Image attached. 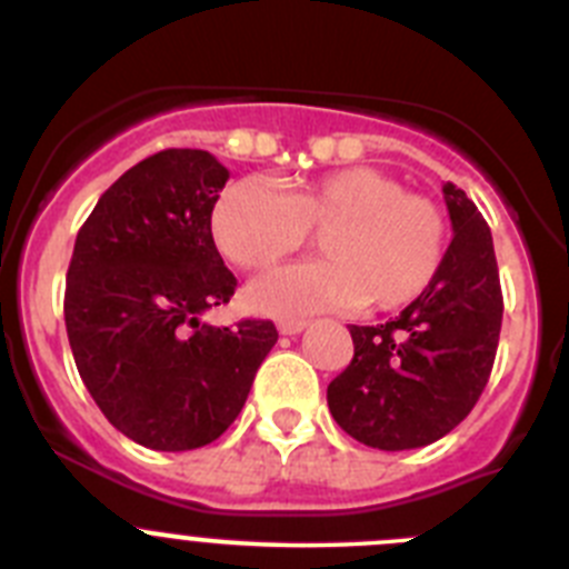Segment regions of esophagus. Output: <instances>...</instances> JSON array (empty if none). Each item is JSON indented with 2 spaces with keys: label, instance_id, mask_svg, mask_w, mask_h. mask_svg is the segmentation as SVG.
Wrapping results in <instances>:
<instances>
[{
  "label": "esophagus",
  "instance_id": "obj_1",
  "mask_svg": "<svg viewBox=\"0 0 569 569\" xmlns=\"http://www.w3.org/2000/svg\"><path fill=\"white\" fill-rule=\"evenodd\" d=\"M305 328H308V321H305V319H281L279 321V333L281 336H296V333H301Z\"/></svg>",
  "mask_w": 569,
  "mask_h": 569
}]
</instances>
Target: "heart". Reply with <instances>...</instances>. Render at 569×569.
<instances>
[{"label": "heart", "instance_id": "b5f03b06", "mask_svg": "<svg viewBox=\"0 0 569 569\" xmlns=\"http://www.w3.org/2000/svg\"><path fill=\"white\" fill-rule=\"evenodd\" d=\"M319 233L328 259L296 264L253 284L270 316L321 308L399 310L439 276L445 210L376 168H345L281 193L261 179L230 184L213 208V239L233 264L261 273Z\"/></svg>", "mask_w": 569, "mask_h": 569}]
</instances>
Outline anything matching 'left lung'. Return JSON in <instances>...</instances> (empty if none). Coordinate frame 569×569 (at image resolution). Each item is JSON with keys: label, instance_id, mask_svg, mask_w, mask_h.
Returning <instances> with one entry per match:
<instances>
[{"label": "left lung", "instance_id": "1", "mask_svg": "<svg viewBox=\"0 0 569 569\" xmlns=\"http://www.w3.org/2000/svg\"><path fill=\"white\" fill-rule=\"evenodd\" d=\"M441 193L453 241L439 276L393 321L350 325L353 361L328 387L336 425L379 450H413L450 433L496 361L505 299L490 228L465 190L447 182Z\"/></svg>", "mask_w": 569, "mask_h": 569}]
</instances>
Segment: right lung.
Returning <instances> with one entry per match:
<instances>
[{
  "label": "right lung",
  "mask_w": 569,
  "mask_h": 569,
  "mask_svg": "<svg viewBox=\"0 0 569 569\" xmlns=\"http://www.w3.org/2000/svg\"><path fill=\"white\" fill-rule=\"evenodd\" d=\"M228 179L208 150H159L104 190L70 256L64 328L79 376L104 419L150 450L219 439L279 339L268 319H199L236 290L210 230Z\"/></svg>",
  "instance_id": "obj_1"
}]
</instances>
